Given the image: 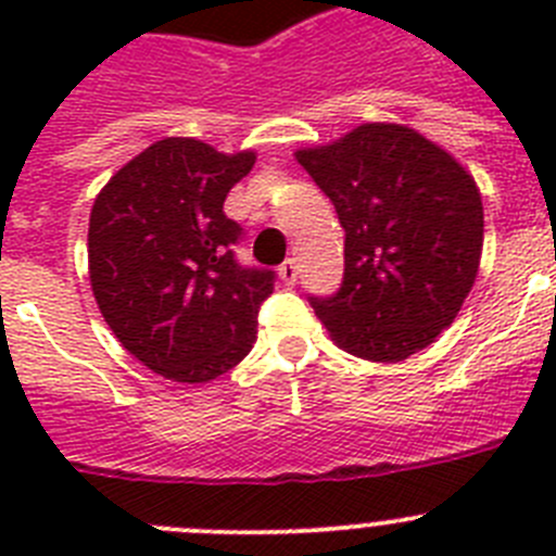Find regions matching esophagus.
<instances>
[{"label":"esophagus","instance_id":"obj_1","mask_svg":"<svg viewBox=\"0 0 556 556\" xmlns=\"http://www.w3.org/2000/svg\"><path fill=\"white\" fill-rule=\"evenodd\" d=\"M278 275H281V281L287 283V287H292V283L298 281V275H301V269H298V262H294V258H287V262L278 267Z\"/></svg>","mask_w":556,"mask_h":556}]
</instances>
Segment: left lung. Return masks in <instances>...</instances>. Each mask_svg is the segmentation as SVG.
<instances>
[{
    "label": "left lung",
    "instance_id": "8db88e82",
    "mask_svg": "<svg viewBox=\"0 0 556 556\" xmlns=\"http://www.w3.org/2000/svg\"><path fill=\"white\" fill-rule=\"evenodd\" d=\"M294 159L345 228V275L308 298L339 348L404 362L448 328L479 273L484 208L476 180L404 125H358Z\"/></svg>",
    "mask_w": 556,
    "mask_h": 556
}]
</instances>
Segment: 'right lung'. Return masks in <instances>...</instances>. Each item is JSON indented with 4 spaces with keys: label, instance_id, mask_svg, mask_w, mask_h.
<instances>
[{
    "label": "right lung",
    "instance_id": "add662e5",
    "mask_svg": "<svg viewBox=\"0 0 556 556\" xmlns=\"http://www.w3.org/2000/svg\"><path fill=\"white\" fill-rule=\"evenodd\" d=\"M255 152L225 155L198 139H161L97 194L88 275L97 306L152 372L203 384L250 353L273 269L242 267L225 198Z\"/></svg>",
    "mask_w": 556,
    "mask_h": 556
}]
</instances>
